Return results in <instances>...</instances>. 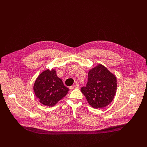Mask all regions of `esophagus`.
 <instances>
[{"label": "esophagus", "mask_w": 147, "mask_h": 147, "mask_svg": "<svg viewBox=\"0 0 147 147\" xmlns=\"http://www.w3.org/2000/svg\"><path fill=\"white\" fill-rule=\"evenodd\" d=\"M79 88V85L78 84H75V85H74L73 86H70V89L71 90H74L75 88Z\"/></svg>", "instance_id": "34e87169"}]
</instances>
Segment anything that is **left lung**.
<instances>
[{
	"label": "left lung",
	"mask_w": 147,
	"mask_h": 147,
	"mask_svg": "<svg viewBox=\"0 0 147 147\" xmlns=\"http://www.w3.org/2000/svg\"><path fill=\"white\" fill-rule=\"evenodd\" d=\"M116 90V77L104 65L98 64L89 70L88 83L81 91L92 107L102 109L113 100Z\"/></svg>",
	"instance_id": "8db88e82"
}]
</instances>
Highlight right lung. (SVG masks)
<instances>
[{
  "instance_id": "right-lung-1",
  "label": "right lung",
  "mask_w": 147,
  "mask_h": 147,
  "mask_svg": "<svg viewBox=\"0 0 147 147\" xmlns=\"http://www.w3.org/2000/svg\"><path fill=\"white\" fill-rule=\"evenodd\" d=\"M33 90L42 104L53 107L67 95L69 89L57 76L54 68L45 69L36 79Z\"/></svg>"
}]
</instances>
